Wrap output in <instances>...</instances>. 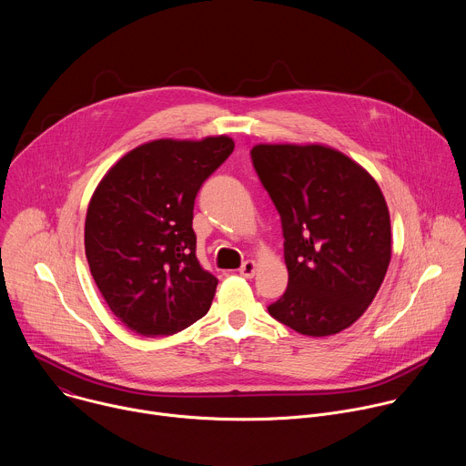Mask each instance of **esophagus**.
<instances>
[{
  "instance_id": "obj_1",
  "label": "esophagus",
  "mask_w": 466,
  "mask_h": 466,
  "mask_svg": "<svg viewBox=\"0 0 466 466\" xmlns=\"http://www.w3.org/2000/svg\"><path fill=\"white\" fill-rule=\"evenodd\" d=\"M254 273H256V263H254L252 259H247V261L241 263V268H239V275H241V277L252 279Z\"/></svg>"
}]
</instances>
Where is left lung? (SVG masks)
<instances>
[{
	"label": "left lung",
	"mask_w": 466,
	"mask_h": 466,
	"mask_svg": "<svg viewBox=\"0 0 466 466\" xmlns=\"http://www.w3.org/2000/svg\"><path fill=\"white\" fill-rule=\"evenodd\" d=\"M252 166L275 203L284 234L288 289L271 317L324 338L356 322L390 261V221L376 180L324 146H256Z\"/></svg>",
	"instance_id": "8db88e82"
}]
</instances>
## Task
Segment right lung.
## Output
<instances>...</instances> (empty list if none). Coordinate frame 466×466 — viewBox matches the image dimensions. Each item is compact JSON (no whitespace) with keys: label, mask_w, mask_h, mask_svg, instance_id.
Here are the masks:
<instances>
[{"label":"right lung","mask_w":466,"mask_h":466,"mask_svg":"<svg viewBox=\"0 0 466 466\" xmlns=\"http://www.w3.org/2000/svg\"><path fill=\"white\" fill-rule=\"evenodd\" d=\"M232 151L228 137L155 140L99 182L85 223L90 273L112 313L137 334L171 336L208 313L218 279L197 259L193 205Z\"/></svg>","instance_id":"add662e5"}]
</instances>
